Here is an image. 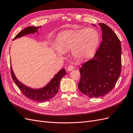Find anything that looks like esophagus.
Wrapping results in <instances>:
<instances>
[{
    "mask_svg": "<svg viewBox=\"0 0 133 133\" xmlns=\"http://www.w3.org/2000/svg\"><path fill=\"white\" fill-rule=\"evenodd\" d=\"M74 69V67L73 65H69L68 67L67 70L68 71H71V70H73Z\"/></svg>",
    "mask_w": 133,
    "mask_h": 133,
    "instance_id": "1",
    "label": "esophagus"
}]
</instances>
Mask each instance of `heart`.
<instances>
[{
	"mask_svg": "<svg viewBox=\"0 0 133 133\" xmlns=\"http://www.w3.org/2000/svg\"><path fill=\"white\" fill-rule=\"evenodd\" d=\"M100 41V34L95 28L67 30L58 36L56 51L62 55L64 51L72 49V54L76 59H86L94 54Z\"/></svg>",
	"mask_w": 133,
	"mask_h": 133,
	"instance_id": "heart-1",
	"label": "heart"
}]
</instances>
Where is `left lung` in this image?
<instances>
[{"label":"left lung","mask_w":133,"mask_h":133,"mask_svg":"<svg viewBox=\"0 0 133 133\" xmlns=\"http://www.w3.org/2000/svg\"><path fill=\"white\" fill-rule=\"evenodd\" d=\"M102 42L94 57L79 68V90L90 98L104 96L117 82L122 69V46L119 39L105 24L99 23Z\"/></svg>","instance_id":"left-lung-1"}]
</instances>
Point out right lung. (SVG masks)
<instances>
[{"label":"right lung","mask_w":133,"mask_h":133,"mask_svg":"<svg viewBox=\"0 0 133 133\" xmlns=\"http://www.w3.org/2000/svg\"><path fill=\"white\" fill-rule=\"evenodd\" d=\"M41 26H29L22 30L15 36L14 40L23 36L29 34H33L35 32H38V29ZM11 77L14 80L16 85L18 86L19 89L22 92L23 94L26 97L34 101L39 102H45L49 100L57 94L60 85V81L63 76L66 74V71L64 69H62L56 74L47 85L41 89H34L32 88L27 87L23 84L20 82L16 78L12 70L11 66H10Z\"/></svg>","instance_id":"obj_1"}]
</instances>
